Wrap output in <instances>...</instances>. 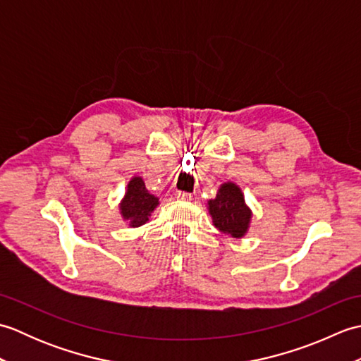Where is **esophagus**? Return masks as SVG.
<instances>
[{
  "mask_svg": "<svg viewBox=\"0 0 361 361\" xmlns=\"http://www.w3.org/2000/svg\"><path fill=\"white\" fill-rule=\"evenodd\" d=\"M176 198H178V200H183V202H188V200H190V198H192V195H190L189 192H183V190H176Z\"/></svg>",
  "mask_w": 361,
  "mask_h": 361,
  "instance_id": "obj_1",
  "label": "esophagus"
}]
</instances>
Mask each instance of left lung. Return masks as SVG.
Masks as SVG:
<instances>
[{"instance_id": "8db88e82", "label": "left lung", "mask_w": 361, "mask_h": 361, "mask_svg": "<svg viewBox=\"0 0 361 361\" xmlns=\"http://www.w3.org/2000/svg\"><path fill=\"white\" fill-rule=\"evenodd\" d=\"M209 214L219 231L231 237H243L248 231L251 211L245 204L240 188L234 183H225L219 189L217 197L209 200Z\"/></svg>"}]
</instances>
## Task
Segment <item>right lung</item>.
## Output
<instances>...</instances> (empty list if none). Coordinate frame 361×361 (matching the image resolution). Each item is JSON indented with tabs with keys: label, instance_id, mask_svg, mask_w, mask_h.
Returning a JSON list of instances; mask_svg holds the SVG:
<instances>
[{
	"label": "right lung",
	"instance_id": "add662e5",
	"mask_svg": "<svg viewBox=\"0 0 361 361\" xmlns=\"http://www.w3.org/2000/svg\"><path fill=\"white\" fill-rule=\"evenodd\" d=\"M158 206V197L152 195L141 176H133L127 186L124 200L121 202V214L130 226L137 228L149 220L150 214Z\"/></svg>",
	"mask_w": 361,
	"mask_h": 361
}]
</instances>
